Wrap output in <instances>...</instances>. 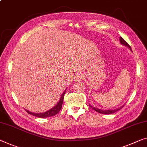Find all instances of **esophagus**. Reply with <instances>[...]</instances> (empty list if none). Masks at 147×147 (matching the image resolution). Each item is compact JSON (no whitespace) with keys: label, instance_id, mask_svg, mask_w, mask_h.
<instances>
[{"label":"esophagus","instance_id":"esophagus-1","mask_svg":"<svg viewBox=\"0 0 147 147\" xmlns=\"http://www.w3.org/2000/svg\"><path fill=\"white\" fill-rule=\"evenodd\" d=\"M82 79H83V76L80 74H78V75L76 76L75 78H74V80H75L76 81H78H78H81Z\"/></svg>","mask_w":147,"mask_h":147}]
</instances>
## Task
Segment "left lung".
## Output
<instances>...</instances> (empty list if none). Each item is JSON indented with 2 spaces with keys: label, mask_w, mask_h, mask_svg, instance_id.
Instances as JSON below:
<instances>
[{
  "label": "left lung",
  "mask_w": 147,
  "mask_h": 147,
  "mask_svg": "<svg viewBox=\"0 0 147 147\" xmlns=\"http://www.w3.org/2000/svg\"><path fill=\"white\" fill-rule=\"evenodd\" d=\"M119 41H120V43L121 44V45H125V46H127L128 48H129V49L130 50H131V47H130V45H129L127 42L125 41V40H124L122 37H119ZM89 106H90V107H91V108H92V109H93L94 110H95L96 112H98V113H100V114H113V113H114V112H117V111H118L119 110H120L121 108H122L123 107H124V105L122 106V107H119V108H117V109H115V110H100V109H98V108H94V107H92V106H91L89 105Z\"/></svg>",
  "instance_id": "1"
}]
</instances>
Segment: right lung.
Returning a JSON list of instances; mask_svg holds the SVG:
<instances>
[{"label":"right lung","mask_w":147,"mask_h":147,"mask_svg":"<svg viewBox=\"0 0 147 147\" xmlns=\"http://www.w3.org/2000/svg\"><path fill=\"white\" fill-rule=\"evenodd\" d=\"M66 90H65V91L63 92V93L62 94V96H61V98L60 99V100L58 101V102L56 104V105L53 108H51V109L49 110L48 111L43 112V113H33V112H29V111H28V110H26V112L29 114L33 115V116H36V117H38V118H49V117L55 116L56 114H57L58 113L60 112L61 108H62L63 100H64V96L65 92H66Z\"/></svg>","instance_id":"right-lung-1"}]
</instances>
